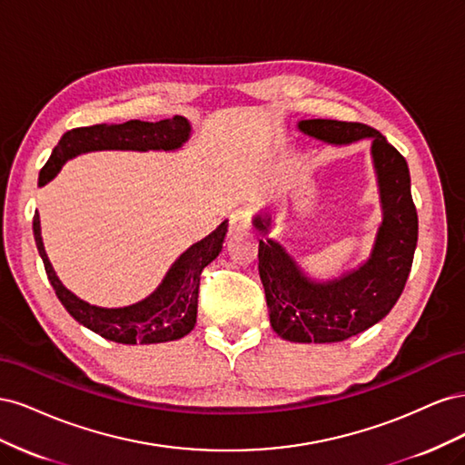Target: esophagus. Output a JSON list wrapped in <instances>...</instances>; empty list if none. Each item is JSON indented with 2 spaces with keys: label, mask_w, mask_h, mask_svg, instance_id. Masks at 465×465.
<instances>
[{
  "label": "esophagus",
  "mask_w": 465,
  "mask_h": 465,
  "mask_svg": "<svg viewBox=\"0 0 465 465\" xmlns=\"http://www.w3.org/2000/svg\"><path fill=\"white\" fill-rule=\"evenodd\" d=\"M229 232L231 234H241V232H246L250 229V215L248 211L244 209H236L234 213L231 215V221H229Z\"/></svg>",
  "instance_id": "1"
}]
</instances>
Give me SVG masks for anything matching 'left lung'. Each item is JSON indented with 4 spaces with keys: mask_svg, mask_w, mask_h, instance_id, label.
Segmentation results:
<instances>
[{
    "mask_svg": "<svg viewBox=\"0 0 465 465\" xmlns=\"http://www.w3.org/2000/svg\"><path fill=\"white\" fill-rule=\"evenodd\" d=\"M297 128L335 147L369 139L382 221L371 256L328 281L306 275L283 246L265 238L258 248L260 279L277 335L294 343L345 341L382 320L410 277L419 232L410 168L400 151L371 125L318 118L301 120ZM252 224L260 234H267L272 215L260 211Z\"/></svg>",
    "mask_w": 465,
    "mask_h": 465,
    "instance_id": "8db88e82",
    "label": "left lung"
}]
</instances>
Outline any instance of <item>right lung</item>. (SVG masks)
<instances>
[{
    "label": "right lung",
    "instance_id": "obj_1",
    "mask_svg": "<svg viewBox=\"0 0 465 465\" xmlns=\"http://www.w3.org/2000/svg\"><path fill=\"white\" fill-rule=\"evenodd\" d=\"M190 135L192 124L184 116L161 122L130 120L110 125L96 124L89 128L69 130L62 135L48 163L40 171L38 186H46L62 171V166L69 159H75L77 154L91 151H178L188 142ZM227 231L229 221H223L213 232L182 252L171 270L166 272L161 285L143 301L120 308H103L81 301L77 294L64 287L48 260L45 242H42L38 211L33 219L38 254L45 262L46 275L65 311L81 326L89 328L104 340L125 345L174 341L193 330L195 318H198L202 270L219 256Z\"/></svg>",
    "mask_w": 465,
    "mask_h": 465
}]
</instances>
